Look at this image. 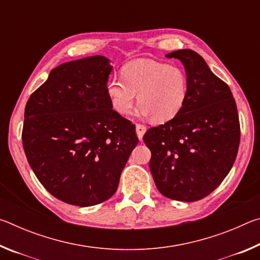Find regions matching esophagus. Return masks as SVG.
Segmentation results:
<instances>
[{"label":"esophagus","instance_id":"1","mask_svg":"<svg viewBox=\"0 0 260 260\" xmlns=\"http://www.w3.org/2000/svg\"><path fill=\"white\" fill-rule=\"evenodd\" d=\"M135 128H136V135H138L139 140H140V141H142V139H143V135H144V133H146V131H147V127L144 126V125L136 124Z\"/></svg>","mask_w":260,"mask_h":260}]
</instances>
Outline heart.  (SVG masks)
<instances>
[{
    "label": "heart",
    "mask_w": 260,
    "mask_h": 260,
    "mask_svg": "<svg viewBox=\"0 0 260 260\" xmlns=\"http://www.w3.org/2000/svg\"><path fill=\"white\" fill-rule=\"evenodd\" d=\"M122 79H109L105 86L111 107L127 116L134 107L136 95L140 116L152 120H172L182 111L189 94L186 71L178 65L149 58L135 59L122 69Z\"/></svg>",
    "instance_id": "1"
}]
</instances>
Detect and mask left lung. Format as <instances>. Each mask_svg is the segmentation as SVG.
Instances as JSON below:
<instances>
[{
    "mask_svg": "<svg viewBox=\"0 0 260 260\" xmlns=\"http://www.w3.org/2000/svg\"><path fill=\"white\" fill-rule=\"evenodd\" d=\"M177 58L188 76L189 94L182 111L152 127L143 140L151 151L153 181L167 199L195 202L227 177L240 144V121L233 94L190 49L165 55Z\"/></svg>",
    "mask_w": 260,
    "mask_h": 260,
    "instance_id": "obj_1",
    "label": "left lung"
}]
</instances>
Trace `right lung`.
I'll return each mask as SVG.
<instances>
[{
	"label": "right lung",
	"mask_w": 260,
	"mask_h": 260,
	"mask_svg": "<svg viewBox=\"0 0 260 260\" xmlns=\"http://www.w3.org/2000/svg\"><path fill=\"white\" fill-rule=\"evenodd\" d=\"M112 69L101 55L63 63L26 103L28 164L42 186L68 204L86 208L109 200L139 142L135 126L108 99Z\"/></svg>",
	"instance_id": "add662e5"
}]
</instances>
